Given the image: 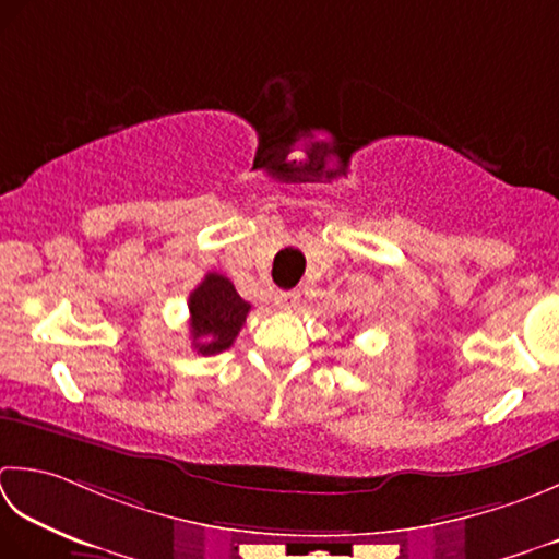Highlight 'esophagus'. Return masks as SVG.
I'll return each mask as SVG.
<instances>
[{"instance_id":"34e87169","label":"esophagus","mask_w":559,"mask_h":559,"mask_svg":"<svg viewBox=\"0 0 559 559\" xmlns=\"http://www.w3.org/2000/svg\"><path fill=\"white\" fill-rule=\"evenodd\" d=\"M273 305L283 312H293L300 305V293L298 290H278L273 295Z\"/></svg>"}]
</instances>
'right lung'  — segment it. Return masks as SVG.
Returning a JSON list of instances; mask_svg holds the SVG:
<instances>
[{"label":"right lung","mask_w":559,"mask_h":559,"mask_svg":"<svg viewBox=\"0 0 559 559\" xmlns=\"http://www.w3.org/2000/svg\"><path fill=\"white\" fill-rule=\"evenodd\" d=\"M251 305L239 298L233 281L223 273H205L189 295L193 348L203 356L221 354L235 344Z\"/></svg>","instance_id":"add662e5"}]
</instances>
